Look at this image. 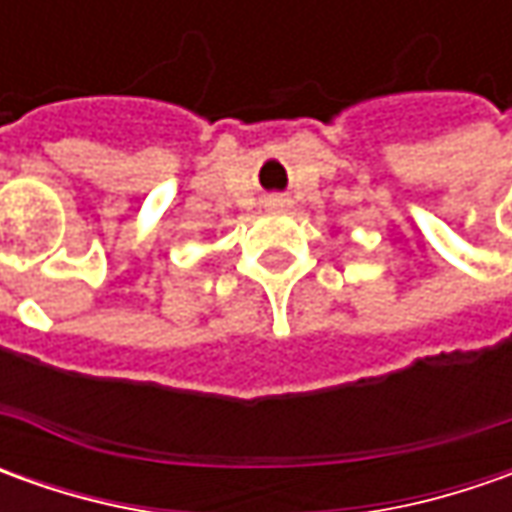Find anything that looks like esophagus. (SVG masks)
<instances>
[{"label":"esophagus","mask_w":512,"mask_h":512,"mask_svg":"<svg viewBox=\"0 0 512 512\" xmlns=\"http://www.w3.org/2000/svg\"><path fill=\"white\" fill-rule=\"evenodd\" d=\"M267 205H279V199L273 196V199H267Z\"/></svg>","instance_id":"obj_1"}]
</instances>
